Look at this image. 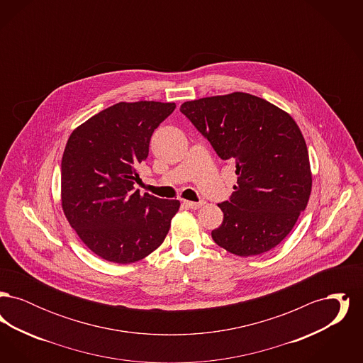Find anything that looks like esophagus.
I'll use <instances>...</instances> for the list:
<instances>
[{
    "instance_id": "1",
    "label": "esophagus",
    "mask_w": 363,
    "mask_h": 363,
    "mask_svg": "<svg viewBox=\"0 0 363 363\" xmlns=\"http://www.w3.org/2000/svg\"><path fill=\"white\" fill-rule=\"evenodd\" d=\"M182 204H184L186 208H190V209H199V208L204 206V203H203V201H200V203H194V201H188V200H184V201H182Z\"/></svg>"
}]
</instances>
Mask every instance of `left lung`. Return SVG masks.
I'll use <instances>...</instances> for the list:
<instances>
[{"mask_svg": "<svg viewBox=\"0 0 363 363\" xmlns=\"http://www.w3.org/2000/svg\"><path fill=\"white\" fill-rule=\"evenodd\" d=\"M179 110L216 154L237 167L230 201L218 204L223 222L212 230V240L241 257L274 249L290 234L311 197L309 152L296 122L246 92L189 101Z\"/></svg>", "mask_w": 363, "mask_h": 363, "instance_id": "obj_1", "label": "left lung"}]
</instances>
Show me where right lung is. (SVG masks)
Instances as JSON below:
<instances>
[{
    "label": "right lung",
    "mask_w": 363,
    "mask_h": 363,
    "mask_svg": "<svg viewBox=\"0 0 363 363\" xmlns=\"http://www.w3.org/2000/svg\"><path fill=\"white\" fill-rule=\"evenodd\" d=\"M175 104H113L70 133L61 162V206L70 227L101 259L132 264L156 250L179 209L178 200L140 194L136 166Z\"/></svg>",
    "instance_id": "right-lung-1"
}]
</instances>
